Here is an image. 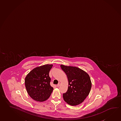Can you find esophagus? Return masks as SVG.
Masks as SVG:
<instances>
[{
    "label": "esophagus",
    "instance_id": "34e87169",
    "mask_svg": "<svg viewBox=\"0 0 121 121\" xmlns=\"http://www.w3.org/2000/svg\"><path fill=\"white\" fill-rule=\"evenodd\" d=\"M60 85H61V84H60V83H59V84H58L57 85V87H59V86H60Z\"/></svg>",
    "mask_w": 121,
    "mask_h": 121
}]
</instances>
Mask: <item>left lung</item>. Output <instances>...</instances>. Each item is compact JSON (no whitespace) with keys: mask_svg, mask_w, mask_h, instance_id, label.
Here are the masks:
<instances>
[{"mask_svg":"<svg viewBox=\"0 0 121 121\" xmlns=\"http://www.w3.org/2000/svg\"><path fill=\"white\" fill-rule=\"evenodd\" d=\"M68 79V89L63 94L65 102L71 106L82 104L91 90V80L88 74L76 67L60 65Z\"/></svg>","mask_w":121,"mask_h":121,"instance_id":"obj_1","label":"left lung"}]
</instances>
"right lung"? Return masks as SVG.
Returning a JSON list of instances; mask_svg holds the SVG:
<instances>
[{"label": "right lung", "instance_id": "right-lung-1", "mask_svg": "<svg viewBox=\"0 0 121 121\" xmlns=\"http://www.w3.org/2000/svg\"><path fill=\"white\" fill-rule=\"evenodd\" d=\"M52 65L37 67L32 70L25 78L27 93L35 101L43 102L49 98L53 88L50 86L49 72Z\"/></svg>", "mask_w": 121, "mask_h": 121}]
</instances>
